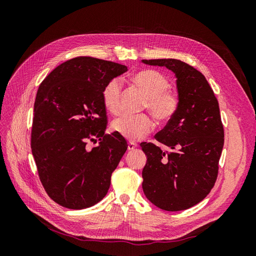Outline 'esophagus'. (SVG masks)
<instances>
[{
	"mask_svg": "<svg viewBox=\"0 0 256 256\" xmlns=\"http://www.w3.org/2000/svg\"><path fill=\"white\" fill-rule=\"evenodd\" d=\"M138 145L134 142H129L128 143V150H134Z\"/></svg>",
	"mask_w": 256,
	"mask_h": 256,
	"instance_id": "esophagus-1",
	"label": "esophagus"
}]
</instances>
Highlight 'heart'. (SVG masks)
<instances>
[{
    "mask_svg": "<svg viewBox=\"0 0 256 256\" xmlns=\"http://www.w3.org/2000/svg\"><path fill=\"white\" fill-rule=\"evenodd\" d=\"M131 81L147 97L145 108L154 118L161 122L173 118L180 104L176 92L170 90V82L166 76L156 70H142L131 76ZM122 84L118 79H113L102 90L104 106L112 114H118L120 109ZM154 128V122L148 115H124L116 118L112 129L127 140L136 141L150 134Z\"/></svg>",
    "mask_w": 256,
    "mask_h": 256,
    "instance_id": "obj_1",
    "label": "heart"
}]
</instances>
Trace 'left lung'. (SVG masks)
<instances>
[{
	"label": "left lung",
	"instance_id": "1",
	"mask_svg": "<svg viewBox=\"0 0 256 256\" xmlns=\"http://www.w3.org/2000/svg\"><path fill=\"white\" fill-rule=\"evenodd\" d=\"M166 67L176 78L180 104L166 127L154 136L172 152L141 143L147 161L142 171L144 194L166 212L184 210L204 200L218 175L224 144L219 104L202 72L175 58L142 60Z\"/></svg>",
	"mask_w": 256,
	"mask_h": 256
}]
</instances>
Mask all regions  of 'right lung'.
I'll return each instance as SVG.
<instances>
[{
  "label": "right lung",
  "mask_w": 256,
  "mask_h": 256,
  "mask_svg": "<svg viewBox=\"0 0 256 256\" xmlns=\"http://www.w3.org/2000/svg\"><path fill=\"white\" fill-rule=\"evenodd\" d=\"M127 70L114 62L74 58L53 69L38 88L30 147L46 192L60 206L88 208L110 188L128 145L118 132L104 134L102 90ZM92 136L100 143L88 150Z\"/></svg>",
  "instance_id": "add662e5"
}]
</instances>
